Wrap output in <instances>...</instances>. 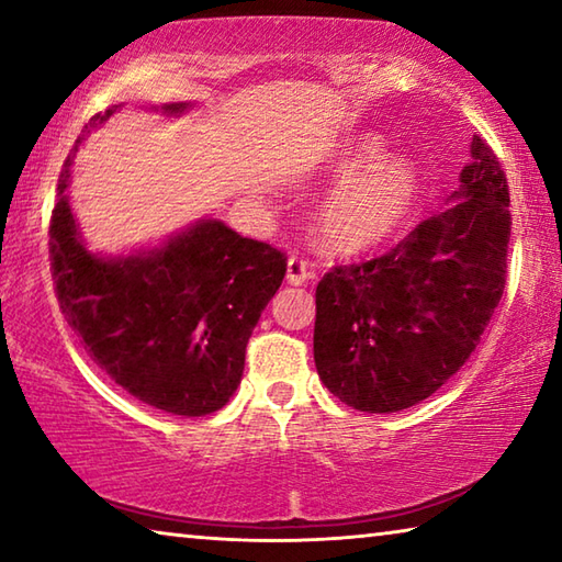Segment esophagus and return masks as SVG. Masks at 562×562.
<instances>
[{
    "mask_svg": "<svg viewBox=\"0 0 562 562\" xmlns=\"http://www.w3.org/2000/svg\"><path fill=\"white\" fill-rule=\"evenodd\" d=\"M312 278V268L304 260H297V258H290L288 260V282L294 284V288H300V284H304Z\"/></svg>",
    "mask_w": 562,
    "mask_h": 562,
    "instance_id": "esophagus-1",
    "label": "esophagus"
}]
</instances>
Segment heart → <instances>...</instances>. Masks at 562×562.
<instances>
[{
  "mask_svg": "<svg viewBox=\"0 0 562 562\" xmlns=\"http://www.w3.org/2000/svg\"><path fill=\"white\" fill-rule=\"evenodd\" d=\"M386 144L374 133L349 136L329 160L337 186L319 203L317 237L337 255L374 250L394 237L422 201V176L404 158H384Z\"/></svg>",
  "mask_w": 562,
  "mask_h": 562,
  "instance_id": "heart-1",
  "label": "heart"
}]
</instances>
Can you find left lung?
<instances>
[{"instance_id":"8db88e82","label":"left lung","mask_w":562,"mask_h":562,"mask_svg":"<svg viewBox=\"0 0 562 562\" xmlns=\"http://www.w3.org/2000/svg\"><path fill=\"white\" fill-rule=\"evenodd\" d=\"M443 213L394 250L339 265L317 284L315 364L339 402L392 414L429 398L481 341L506 288V173L473 136Z\"/></svg>"}]
</instances>
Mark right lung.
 I'll use <instances>...</instances> for the list:
<instances>
[{
    "label": "right lung",
    "instance_id": "obj_1",
    "mask_svg": "<svg viewBox=\"0 0 562 562\" xmlns=\"http://www.w3.org/2000/svg\"><path fill=\"white\" fill-rule=\"evenodd\" d=\"M190 109L160 106L166 116ZM116 111L97 113L83 133ZM81 140L64 164L49 225L64 317L91 359L138 402L176 416L213 414L240 386L247 339L282 284L288 258L215 217L148 250L91 252L66 195Z\"/></svg>",
    "mask_w": 562,
    "mask_h": 562
}]
</instances>
